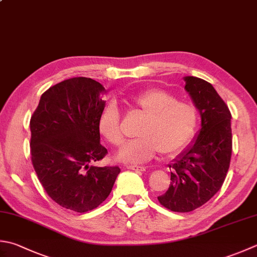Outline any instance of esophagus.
I'll return each mask as SVG.
<instances>
[{
  "instance_id": "34e87169",
  "label": "esophagus",
  "mask_w": 257,
  "mask_h": 257,
  "mask_svg": "<svg viewBox=\"0 0 257 257\" xmlns=\"http://www.w3.org/2000/svg\"><path fill=\"white\" fill-rule=\"evenodd\" d=\"M127 169L135 170V172H145L146 168L143 166H127Z\"/></svg>"
}]
</instances>
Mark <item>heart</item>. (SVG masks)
Instances as JSON below:
<instances>
[{
    "instance_id": "b5f03b06",
    "label": "heart",
    "mask_w": 257,
    "mask_h": 257,
    "mask_svg": "<svg viewBox=\"0 0 257 257\" xmlns=\"http://www.w3.org/2000/svg\"><path fill=\"white\" fill-rule=\"evenodd\" d=\"M127 101L145 115L137 135L115 154L120 162L143 164L158 153L170 155L179 152L194 136L197 112L193 104L178 101L177 97L160 89H148L130 94ZM99 130L110 144L121 145L120 113L115 103L103 108L99 118Z\"/></svg>"
}]
</instances>
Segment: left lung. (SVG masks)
I'll use <instances>...</instances> for the list:
<instances>
[{
    "label": "left lung",
    "instance_id": "obj_1",
    "mask_svg": "<svg viewBox=\"0 0 257 257\" xmlns=\"http://www.w3.org/2000/svg\"><path fill=\"white\" fill-rule=\"evenodd\" d=\"M185 90L198 109L202 128L192 144L168 165L167 192L159 203L173 212L187 213L207 203L222 187L232 156V114L209 82L185 77Z\"/></svg>",
    "mask_w": 257,
    "mask_h": 257
}]
</instances>
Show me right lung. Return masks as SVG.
Returning a JSON list of instances; mask_svg holds the SVG:
<instances>
[{"mask_svg": "<svg viewBox=\"0 0 257 257\" xmlns=\"http://www.w3.org/2000/svg\"><path fill=\"white\" fill-rule=\"evenodd\" d=\"M102 84L78 77L49 88L30 121L31 159L47 194L77 213L92 210L111 193L118 166L92 165L107 155L100 144Z\"/></svg>", "mask_w": 257, "mask_h": 257, "instance_id": "1", "label": "right lung"}]
</instances>
